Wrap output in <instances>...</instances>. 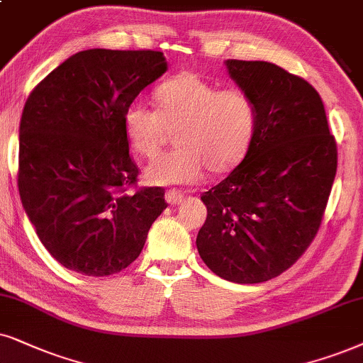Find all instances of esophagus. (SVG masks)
Returning <instances> with one entry per match:
<instances>
[{
	"instance_id": "1",
	"label": "esophagus",
	"mask_w": 363,
	"mask_h": 363,
	"mask_svg": "<svg viewBox=\"0 0 363 363\" xmlns=\"http://www.w3.org/2000/svg\"><path fill=\"white\" fill-rule=\"evenodd\" d=\"M182 197H184V194H182L181 191L177 189H167L166 191V201L169 204H179L182 201Z\"/></svg>"
}]
</instances>
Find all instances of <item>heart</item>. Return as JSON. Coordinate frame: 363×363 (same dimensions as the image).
Returning <instances> with one entry per match:
<instances>
[{
    "mask_svg": "<svg viewBox=\"0 0 363 363\" xmlns=\"http://www.w3.org/2000/svg\"><path fill=\"white\" fill-rule=\"evenodd\" d=\"M157 110L134 102L123 113L128 145L154 157L171 132L177 147L145 169L150 184H191L204 176L231 171L245 157L255 135L256 105L240 89H224L191 72L177 73L155 90Z\"/></svg>",
    "mask_w": 363,
    "mask_h": 363,
    "instance_id": "b5f03b06",
    "label": "heart"
}]
</instances>
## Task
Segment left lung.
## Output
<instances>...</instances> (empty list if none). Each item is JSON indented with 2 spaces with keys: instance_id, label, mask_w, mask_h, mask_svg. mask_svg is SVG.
I'll return each mask as SVG.
<instances>
[{
  "instance_id": "8db88e82",
  "label": "left lung",
  "mask_w": 363,
  "mask_h": 363,
  "mask_svg": "<svg viewBox=\"0 0 363 363\" xmlns=\"http://www.w3.org/2000/svg\"><path fill=\"white\" fill-rule=\"evenodd\" d=\"M226 67L253 99L258 121L240 166L201 196L208 218L196 246L218 277L263 283L315 240L337 174V142L318 91L301 77L268 62Z\"/></svg>"
}]
</instances>
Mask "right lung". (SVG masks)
<instances>
[{"mask_svg":"<svg viewBox=\"0 0 363 363\" xmlns=\"http://www.w3.org/2000/svg\"><path fill=\"white\" fill-rule=\"evenodd\" d=\"M167 70L162 52L75 53L28 95L20 121L18 191L48 253L72 272L108 277L137 259L167 208L139 187L123 113Z\"/></svg>","mask_w":363,"mask_h":363,"instance_id":"right-lung-1","label":"right lung"}]
</instances>
